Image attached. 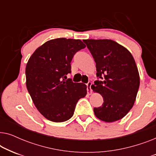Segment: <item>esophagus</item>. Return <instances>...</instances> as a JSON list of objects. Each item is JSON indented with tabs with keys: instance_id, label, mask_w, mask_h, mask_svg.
Segmentation results:
<instances>
[{
	"instance_id": "34e87169",
	"label": "esophagus",
	"mask_w": 156,
	"mask_h": 156,
	"mask_svg": "<svg viewBox=\"0 0 156 156\" xmlns=\"http://www.w3.org/2000/svg\"><path fill=\"white\" fill-rule=\"evenodd\" d=\"M91 87H92V83H91V82H89L87 84V92H88V94H90L91 93Z\"/></svg>"
}]
</instances>
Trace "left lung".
Returning <instances> with one entry per match:
<instances>
[{
	"instance_id": "1",
	"label": "left lung",
	"mask_w": 156,
	"mask_h": 156,
	"mask_svg": "<svg viewBox=\"0 0 156 156\" xmlns=\"http://www.w3.org/2000/svg\"><path fill=\"white\" fill-rule=\"evenodd\" d=\"M96 62L97 75L91 89L104 99L102 106L94 108L100 120H120L133 107L140 85L136 62L126 48L112 40H84Z\"/></svg>"
}]
</instances>
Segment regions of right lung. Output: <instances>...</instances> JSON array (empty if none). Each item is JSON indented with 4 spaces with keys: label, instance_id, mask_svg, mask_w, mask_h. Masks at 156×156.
Wrapping results in <instances>:
<instances>
[{
    "label": "right lung",
    "instance_id": "1",
    "mask_svg": "<svg viewBox=\"0 0 156 156\" xmlns=\"http://www.w3.org/2000/svg\"><path fill=\"white\" fill-rule=\"evenodd\" d=\"M85 47L80 40H50L36 49L27 61V91L35 107L48 120H69L79 99L87 95L86 84L67 80L74 55Z\"/></svg>",
    "mask_w": 156,
    "mask_h": 156
}]
</instances>
